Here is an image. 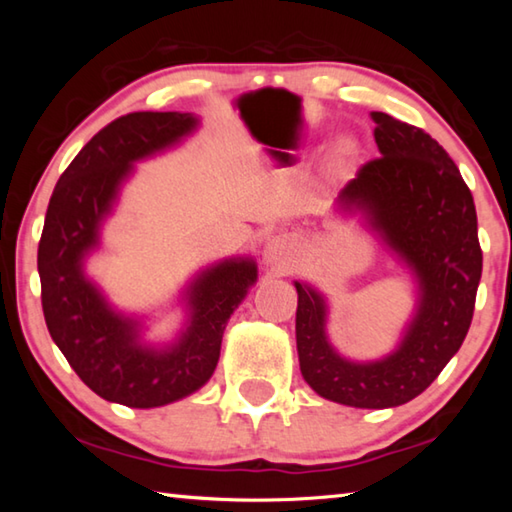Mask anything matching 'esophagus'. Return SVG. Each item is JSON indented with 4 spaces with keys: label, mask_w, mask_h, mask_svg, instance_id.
Instances as JSON below:
<instances>
[{
    "label": "esophagus",
    "mask_w": 512,
    "mask_h": 512,
    "mask_svg": "<svg viewBox=\"0 0 512 512\" xmlns=\"http://www.w3.org/2000/svg\"><path fill=\"white\" fill-rule=\"evenodd\" d=\"M287 253H289V248H287V239H282V237H275L271 244L266 246V253H264V257H266V264H273L277 271H284V268H287Z\"/></svg>",
    "instance_id": "1"
}]
</instances>
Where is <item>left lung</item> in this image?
<instances>
[{
	"mask_svg": "<svg viewBox=\"0 0 512 512\" xmlns=\"http://www.w3.org/2000/svg\"><path fill=\"white\" fill-rule=\"evenodd\" d=\"M370 117L381 155L345 185L339 207L366 216L411 268L418 307L393 354L357 363L329 345L323 296L296 282V343L302 377L320 397L357 409H391L418 397L463 345L483 253L472 192L443 146L386 112Z\"/></svg>",
	"mask_w": 512,
	"mask_h": 512,
	"instance_id": "obj_1",
	"label": "left lung"
}]
</instances>
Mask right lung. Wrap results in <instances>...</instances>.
Returning a JSON list of instances; mask_svg holds the SVG:
<instances>
[{
	"mask_svg": "<svg viewBox=\"0 0 512 512\" xmlns=\"http://www.w3.org/2000/svg\"><path fill=\"white\" fill-rule=\"evenodd\" d=\"M192 112H131L92 137L49 198L38 273L51 339L83 384L108 402L153 409L198 391L219 363L223 329L257 282L253 259L205 268L187 287L189 323L176 343H140V323L112 309L85 277L83 259L131 176L133 162L169 149L194 131Z\"/></svg>",
	"mask_w": 512,
	"mask_h": 512,
	"instance_id": "1",
	"label": "right lung"
}]
</instances>
